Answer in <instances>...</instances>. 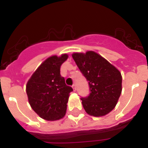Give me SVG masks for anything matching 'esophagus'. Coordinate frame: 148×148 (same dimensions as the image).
Here are the masks:
<instances>
[{
	"label": "esophagus",
	"mask_w": 148,
	"mask_h": 148,
	"mask_svg": "<svg viewBox=\"0 0 148 148\" xmlns=\"http://www.w3.org/2000/svg\"><path fill=\"white\" fill-rule=\"evenodd\" d=\"M73 90H74V91H76V86H75V84H73Z\"/></svg>",
	"instance_id": "obj_1"
}]
</instances>
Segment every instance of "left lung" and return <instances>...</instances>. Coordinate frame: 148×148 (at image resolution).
Here are the masks:
<instances>
[{"mask_svg":"<svg viewBox=\"0 0 148 148\" xmlns=\"http://www.w3.org/2000/svg\"><path fill=\"white\" fill-rule=\"evenodd\" d=\"M72 56L90 87V95L81 98L84 108L90 116H105L114 109L121 95V73L93 51Z\"/></svg>","mask_w":148,"mask_h":148,"instance_id":"obj_1","label":"left lung"}]
</instances>
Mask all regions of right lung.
Listing matches in <instances>:
<instances>
[{
  "label": "right lung",
  "mask_w": 148,
  "mask_h": 148,
  "mask_svg": "<svg viewBox=\"0 0 148 148\" xmlns=\"http://www.w3.org/2000/svg\"><path fill=\"white\" fill-rule=\"evenodd\" d=\"M66 54L51 56L38 66L27 84V94L31 108L40 118L55 121L65 116L66 104L73 88L65 84L60 74Z\"/></svg>",
  "instance_id": "add662e5"
}]
</instances>
